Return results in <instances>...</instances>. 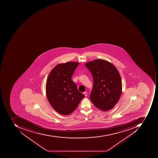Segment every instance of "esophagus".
<instances>
[{
    "label": "esophagus",
    "instance_id": "34e87169",
    "mask_svg": "<svg viewBox=\"0 0 158 158\" xmlns=\"http://www.w3.org/2000/svg\"><path fill=\"white\" fill-rule=\"evenodd\" d=\"M83 94H84L85 97H86V96H87V94L86 92H84V93H83Z\"/></svg>",
    "mask_w": 158,
    "mask_h": 158
}]
</instances>
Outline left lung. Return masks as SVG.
Wrapping results in <instances>:
<instances>
[{
	"mask_svg": "<svg viewBox=\"0 0 158 158\" xmlns=\"http://www.w3.org/2000/svg\"><path fill=\"white\" fill-rule=\"evenodd\" d=\"M94 81L90 99L95 107L103 111L113 109L119 101L122 92V80L112 64L96 59L85 64Z\"/></svg>",
	"mask_w": 158,
	"mask_h": 158,
	"instance_id": "1",
	"label": "left lung"
}]
</instances>
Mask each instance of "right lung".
<instances>
[{
  "label": "right lung",
  "mask_w": 158,
  "mask_h": 158,
  "mask_svg": "<svg viewBox=\"0 0 158 158\" xmlns=\"http://www.w3.org/2000/svg\"><path fill=\"white\" fill-rule=\"evenodd\" d=\"M78 64L75 62L57 64L48 77L46 84L47 98L52 107L61 114H71L85 97L71 79Z\"/></svg>",
  "instance_id": "1"
}]
</instances>
